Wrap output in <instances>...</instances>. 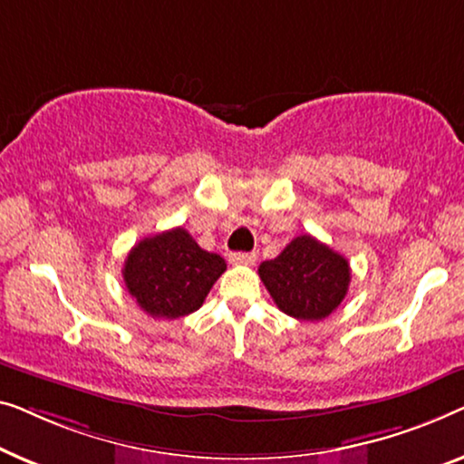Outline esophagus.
Instances as JSON below:
<instances>
[{"label": "esophagus", "mask_w": 464, "mask_h": 464, "mask_svg": "<svg viewBox=\"0 0 464 464\" xmlns=\"http://www.w3.org/2000/svg\"><path fill=\"white\" fill-rule=\"evenodd\" d=\"M229 260L233 265H254L256 263V254L252 252H233Z\"/></svg>", "instance_id": "esophagus-1"}]
</instances>
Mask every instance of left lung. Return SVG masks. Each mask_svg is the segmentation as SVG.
Listing matches in <instances>:
<instances>
[{
	"instance_id": "obj_1",
	"label": "left lung",
	"mask_w": 464,
	"mask_h": 464,
	"mask_svg": "<svg viewBox=\"0 0 464 464\" xmlns=\"http://www.w3.org/2000/svg\"><path fill=\"white\" fill-rule=\"evenodd\" d=\"M265 288L279 311L300 322H322L347 296V258L311 235H298L273 260L258 266Z\"/></svg>"
}]
</instances>
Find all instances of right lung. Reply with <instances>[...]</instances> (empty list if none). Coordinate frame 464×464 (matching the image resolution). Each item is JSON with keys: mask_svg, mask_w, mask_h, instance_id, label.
Segmentation results:
<instances>
[{"mask_svg": "<svg viewBox=\"0 0 464 464\" xmlns=\"http://www.w3.org/2000/svg\"><path fill=\"white\" fill-rule=\"evenodd\" d=\"M227 263L176 227L145 237L130 250L121 276L130 296L147 315L176 319L198 311Z\"/></svg>", "mask_w": 464, "mask_h": 464, "instance_id": "obj_1", "label": "right lung"}]
</instances>
